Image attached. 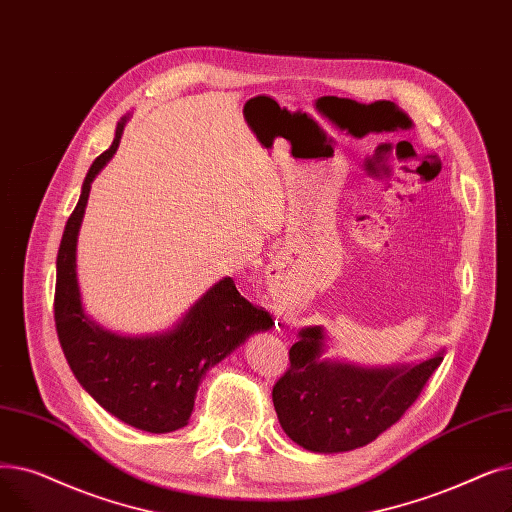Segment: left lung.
<instances>
[{
	"label": "left lung",
	"mask_w": 512,
	"mask_h": 512,
	"mask_svg": "<svg viewBox=\"0 0 512 512\" xmlns=\"http://www.w3.org/2000/svg\"><path fill=\"white\" fill-rule=\"evenodd\" d=\"M289 350V369L273 387L283 431L310 452H348L392 427L423 392L444 352L419 364L364 369L323 358V327H306Z\"/></svg>",
	"instance_id": "left-lung-1"
}]
</instances>
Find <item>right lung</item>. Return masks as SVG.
I'll return each instance as SVG.
<instances>
[{
  "label": "right lung",
  "instance_id": "obj_1",
  "mask_svg": "<svg viewBox=\"0 0 512 512\" xmlns=\"http://www.w3.org/2000/svg\"><path fill=\"white\" fill-rule=\"evenodd\" d=\"M127 118H120L110 148L97 156L83 181L56 260L54 319L60 346L85 392L123 423L150 433L189 423L198 387L214 364L256 331L273 327L271 314L243 298L225 277L164 333L125 337L91 321L77 279V239L91 183L116 154Z\"/></svg>",
  "mask_w": 512,
  "mask_h": 512
}]
</instances>
